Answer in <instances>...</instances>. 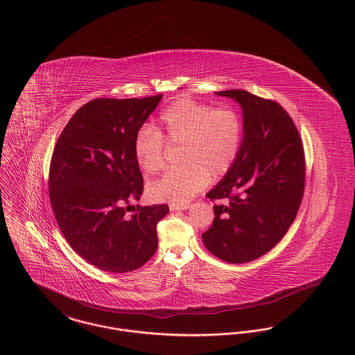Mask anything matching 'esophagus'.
I'll use <instances>...</instances> for the list:
<instances>
[{"label": "esophagus", "instance_id": "esophagus-1", "mask_svg": "<svg viewBox=\"0 0 355 355\" xmlns=\"http://www.w3.org/2000/svg\"><path fill=\"white\" fill-rule=\"evenodd\" d=\"M189 205H169V209L171 211H182V209H188Z\"/></svg>", "mask_w": 355, "mask_h": 355}]
</instances>
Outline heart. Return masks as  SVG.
I'll return each mask as SVG.
<instances>
[{"label": "heart", "mask_w": 355, "mask_h": 355, "mask_svg": "<svg viewBox=\"0 0 355 355\" xmlns=\"http://www.w3.org/2000/svg\"><path fill=\"white\" fill-rule=\"evenodd\" d=\"M162 130L143 125L133 144L139 167L155 173L164 167L166 141L182 146L178 168L169 169L148 186L150 199L172 205L187 202L209 180L234 167L243 143V119L232 107H212L180 98L162 113Z\"/></svg>", "instance_id": "b5f03b06"}]
</instances>
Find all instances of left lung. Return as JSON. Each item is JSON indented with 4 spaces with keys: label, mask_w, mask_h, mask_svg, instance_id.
<instances>
[{
    "label": "left lung",
    "mask_w": 355,
    "mask_h": 355,
    "mask_svg": "<svg viewBox=\"0 0 355 355\" xmlns=\"http://www.w3.org/2000/svg\"><path fill=\"white\" fill-rule=\"evenodd\" d=\"M243 110L239 156L207 193L218 200L202 235L207 250L228 263L255 261L282 241L302 203L306 162L298 130L282 105L242 89L216 92Z\"/></svg>",
    "instance_id": "obj_1"
}]
</instances>
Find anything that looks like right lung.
Wrapping results in <instances>:
<instances>
[{
	"label": "right lung",
	"mask_w": 355,
	"mask_h": 355,
	"mask_svg": "<svg viewBox=\"0 0 355 355\" xmlns=\"http://www.w3.org/2000/svg\"><path fill=\"white\" fill-rule=\"evenodd\" d=\"M162 96L94 98L58 136L49 168L52 209L69 245L103 271H133L157 248L156 225L168 205H136L127 212L143 192L135 137Z\"/></svg>",
	"instance_id": "1"
}]
</instances>
